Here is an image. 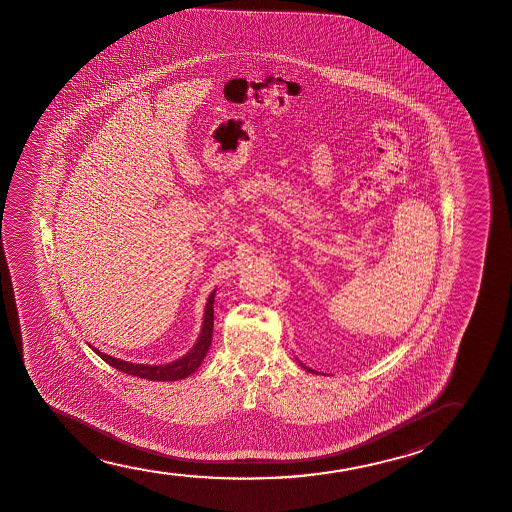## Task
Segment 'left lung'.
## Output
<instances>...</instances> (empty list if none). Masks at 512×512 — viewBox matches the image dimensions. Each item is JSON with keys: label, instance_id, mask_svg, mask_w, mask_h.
<instances>
[{"label": "left lung", "instance_id": "left-lung-1", "mask_svg": "<svg viewBox=\"0 0 512 512\" xmlns=\"http://www.w3.org/2000/svg\"><path fill=\"white\" fill-rule=\"evenodd\" d=\"M299 364L302 365V367H304V369H308V367H306V365L302 364V362H299ZM309 372H311V369H308Z\"/></svg>", "mask_w": 512, "mask_h": 512}]
</instances>
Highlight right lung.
Instances as JSON below:
<instances>
[{
  "label": "right lung",
  "instance_id": "obj_1",
  "mask_svg": "<svg viewBox=\"0 0 512 512\" xmlns=\"http://www.w3.org/2000/svg\"><path fill=\"white\" fill-rule=\"evenodd\" d=\"M213 302H215V290L211 292L204 309V322L201 334L197 337V343L192 346V350L178 358L175 362L166 365H145L131 364L120 358L110 357L106 353H101L98 348L92 350L98 353L99 357L105 360L106 364L112 365L117 371L126 372L136 378L150 379V381H176L190 376L192 372H196L197 367L203 364L206 353L210 350L211 339H213Z\"/></svg>",
  "mask_w": 512,
  "mask_h": 512
}]
</instances>
